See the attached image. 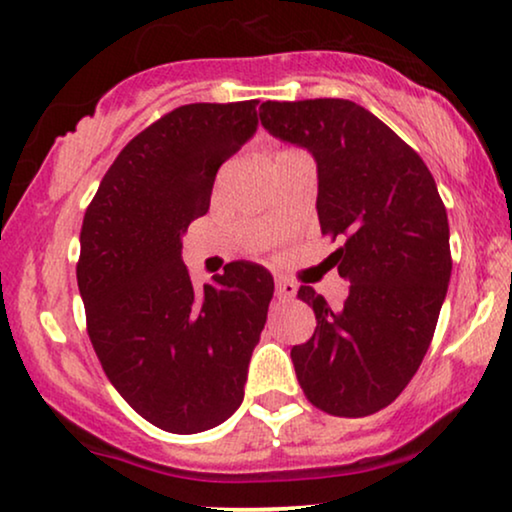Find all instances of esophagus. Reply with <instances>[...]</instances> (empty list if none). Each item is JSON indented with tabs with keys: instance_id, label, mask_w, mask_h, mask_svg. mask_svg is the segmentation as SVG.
Returning a JSON list of instances; mask_svg holds the SVG:
<instances>
[{
	"instance_id": "1",
	"label": "esophagus",
	"mask_w": 512,
	"mask_h": 512,
	"mask_svg": "<svg viewBox=\"0 0 512 512\" xmlns=\"http://www.w3.org/2000/svg\"><path fill=\"white\" fill-rule=\"evenodd\" d=\"M275 293H277V298L291 300V298H296L298 289H296V284L289 282V279H286V277H277L275 279Z\"/></svg>"
}]
</instances>
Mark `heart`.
<instances>
[{"instance_id": "obj_1", "label": "heart", "mask_w": 512, "mask_h": 512, "mask_svg": "<svg viewBox=\"0 0 512 512\" xmlns=\"http://www.w3.org/2000/svg\"><path fill=\"white\" fill-rule=\"evenodd\" d=\"M284 153H293V151H277V153H275V158H279V156H284Z\"/></svg>"}]
</instances>
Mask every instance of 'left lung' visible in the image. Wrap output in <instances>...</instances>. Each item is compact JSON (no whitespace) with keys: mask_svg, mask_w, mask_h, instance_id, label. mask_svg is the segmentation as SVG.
Segmentation results:
<instances>
[{"mask_svg":"<svg viewBox=\"0 0 512 512\" xmlns=\"http://www.w3.org/2000/svg\"><path fill=\"white\" fill-rule=\"evenodd\" d=\"M263 128L317 160L321 235L349 296L331 310L312 286L298 298L317 328L291 349L307 401L335 417L394 403L417 373L450 284V226L417 151L356 102H263Z\"/></svg>","mask_w":512,"mask_h":512,"instance_id":"1","label":"left lung"}]
</instances>
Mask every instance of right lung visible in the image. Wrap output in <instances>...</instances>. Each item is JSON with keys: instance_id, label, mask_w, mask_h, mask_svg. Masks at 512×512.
I'll return each mask as SVG.
<instances>
[{"instance_id": "right-lung-1", "label": "right lung", "mask_w": 512, "mask_h": 512, "mask_svg": "<svg viewBox=\"0 0 512 512\" xmlns=\"http://www.w3.org/2000/svg\"><path fill=\"white\" fill-rule=\"evenodd\" d=\"M258 100L184 104L125 144L81 226L76 282L109 382L170 433L214 429L240 408L275 291L235 263L193 289L181 235L205 216L219 167L256 132Z\"/></svg>"}]
</instances>
